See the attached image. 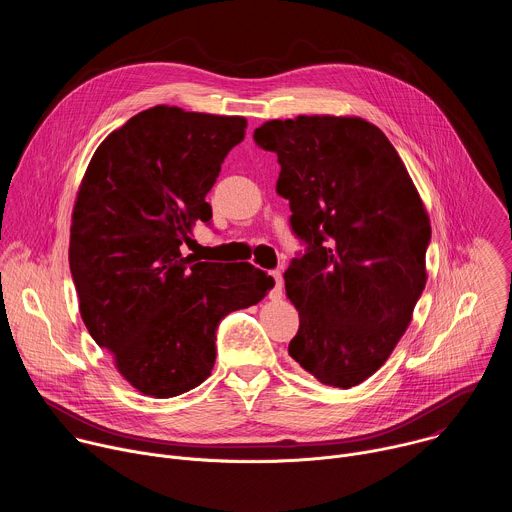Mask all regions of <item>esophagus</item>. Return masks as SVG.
Here are the masks:
<instances>
[{
  "label": "esophagus",
  "mask_w": 512,
  "mask_h": 512,
  "mask_svg": "<svg viewBox=\"0 0 512 512\" xmlns=\"http://www.w3.org/2000/svg\"><path fill=\"white\" fill-rule=\"evenodd\" d=\"M269 275L273 277V289H271V298H279L281 296V287H283V277H281V271L279 269H273L269 271Z\"/></svg>",
  "instance_id": "esophagus-1"
}]
</instances>
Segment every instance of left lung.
<instances>
[{
  "mask_svg": "<svg viewBox=\"0 0 512 512\" xmlns=\"http://www.w3.org/2000/svg\"><path fill=\"white\" fill-rule=\"evenodd\" d=\"M253 139L277 154L275 190L306 247L283 275L300 314L287 352L322 385L356 387L389 358L423 294L427 212L397 150L369 121L273 119Z\"/></svg>",
  "mask_w": 512,
  "mask_h": 512,
  "instance_id": "1",
  "label": "left lung"
}]
</instances>
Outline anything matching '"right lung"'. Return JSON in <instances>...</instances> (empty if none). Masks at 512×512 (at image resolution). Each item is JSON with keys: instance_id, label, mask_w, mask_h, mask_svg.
I'll use <instances>...</instances> for the list:
<instances>
[{"instance_id": "obj_1", "label": "right lung", "mask_w": 512, "mask_h": 512, "mask_svg": "<svg viewBox=\"0 0 512 512\" xmlns=\"http://www.w3.org/2000/svg\"><path fill=\"white\" fill-rule=\"evenodd\" d=\"M245 117L158 105L97 148L72 212L70 273L81 318L143 395L176 397L212 371L221 320L265 298L273 277L251 263L182 255L210 227L206 194Z\"/></svg>"}]
</instances>
